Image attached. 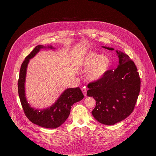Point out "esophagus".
<instances>
[{
  "label": "esophagus",
  "mask_w": 156,
  "mask_h": 156,
  "mask_svg": "<svg viewBox=\"0 0 156 156\" xmlns=\"http://www.w3.org/2000/svg\"><path fill=\"white\" fill-rule=\"evenodd\" d=\"M81 91H82V92H83L84 96H86V91H87L86 89L84 87H83V88L81 89Z\"/></svg>",
  "instance_id": "34e87169"
}]
</instances>
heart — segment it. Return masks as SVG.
<instances>
[{
  "label": "heart",
  "mask_w": 156,
  "mask_h": 156,
  "mask_svg": "<svg viewBox=\"0 0 156 156\" xmlns=\"http://www.w3.org/2000/svg\"><path fill=\"white\" fill-rule=\"evenodd\" d=\"M110 59L107 56L101 55L96 52L87 54L82 60V66L89 69L87 76L91 80H98L107 72L110 66Z\"/></svg>",
  "instance_id": "1"
}]
</instances>
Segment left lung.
I'll list each match as a JSON object with an SVG mask.
<instances>
[{
	"label": "left lung",
	"instance_id": "8db88e82",
	"mask_svg": "<svg viewBox=\"0 0 156 156\" xmlns=\"http://www.w3.org/2000/svg\"><path fill=\"white\" fill-rule=\"evenodd\" d=\"M116 52L119 58L117 67L107 70L101 78L87 84V96L96 100L92 114L99 122L107 125L121 122L132 113L141 87L140 77L134 62L128 55L119 51Z\"/></svg>",
	"mask_w": 156,
	"mask_h": 156
}]
</instances>
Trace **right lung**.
<instances>
[{"mask_svg": "<svg viewBox=\"0 0 156 156\" xmlns=\"http://www.w3.org/2000/svg\"><path fill=\"white\" fill-rule=\"evenodd\" d=\"M42 48L55 49L51 46L44 47L38 45L25 58L22 63L18 81V94L24 113L32 123L47 128H56L63 124L69 117L73 104L82 100L84 95L79 87L69 88L61 94L57 101L50 107L43 110H35L31 107L25 97V83L27 69L30 58Z\"/></svg>", "mask_w": 156, "mask_h": 156, "instance_id": "obj_1", "label": "right lung"}]
</instances>
